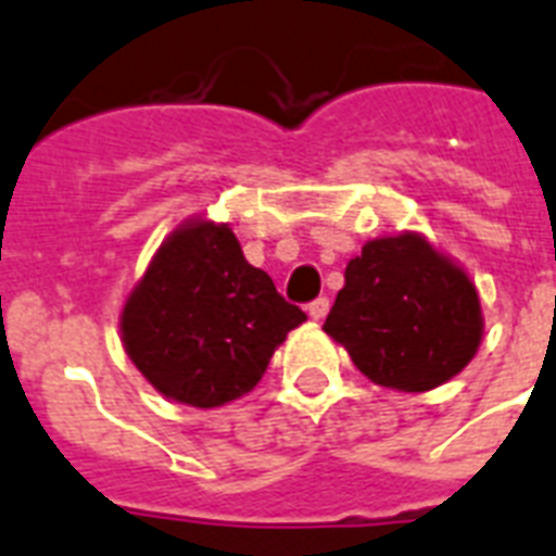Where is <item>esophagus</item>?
Listing matches in <instances>:
<instances>
[{
	"label": "esophagus",
	"mask_w": 556,
	"mask_h": 556,
	"mask_svg": "<svg viewBox=\"0 0 556 556\" xmlns=\"http://www.w3.org/2000/svg\"><path fill=\"white\" fill-rule=\"evenodd\" d=\"M327 309H330V301H327V299H316L307 307V313H309V318H313V321H321V318L327 316Z\"/></svg>",
	"instance_id": "obj_1"
}]
</instances>
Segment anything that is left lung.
Returning <instances> with one entry per match:
<instances>
[{"instance_id": "obj_1", "label": "left lung", "mask_w": 556, "mask_h": 556, "mask_svg": "<svg viewBox=\"0 0 556 556\" xmlns=\"http://www.w3.org/2000/svg\"><path fill=\"white\" fill-rule=\"evenodd\" d=\"M325 333L371 382L432 391L462 374L484 337L476 283L417 231L374 238L348 261Z\"/></svg>"}]
</instances>
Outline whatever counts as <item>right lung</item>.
<instances>
[{
    "mask_svg": "<svg viewBox=\"0 0 556 556\" xmlns=\"http://www.w3.org/2000/svg\"><path fill=\"white\" fill-rule=\"evenodd\" d=\"M307 321L243 257L229 223L185 219L124 301V351L167 400L217 408L255 389L290 330Z\"/></svg>",
    "mask_w": 556,
    "mask_h": 556,
    "instance_id": "add662e5",
    "label": "right lung"
}]
</instances>
